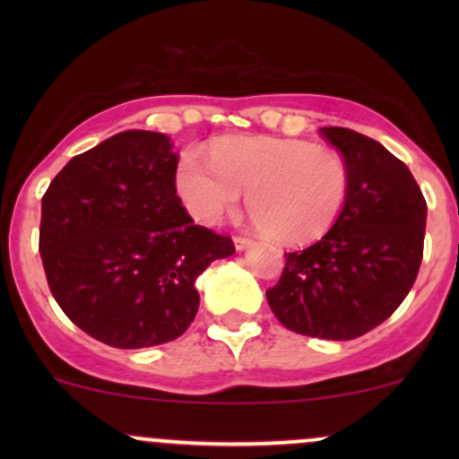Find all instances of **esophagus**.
Instances as JSON below:
<instances>
[{
    "instance_id": "obj_1",
    "label": "esophagus",
    "mask_w": 459,
    "mask_h": 459,
    "mask_svg": "<svg viewBox=\"0 0 459 459\" xmlns=\"http://www.w3.org/2000/svg\"><path fill=\"white\" fill-rule=\"evenodd\" d=\"M252 244H255V241L247 239V237H235V250L237 252L247 250V247H252Z\"/></svg>"
}]
</instances>
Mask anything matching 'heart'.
I'll list each match as a JSON object with an SVG mask.
<instances>
[{
    "label": "heart",
    "instance_id": "1",
    "mask_svg": "<svg viewBox=\"0 0 459 459\" xmlns=\"http://www.w3.org/2000/svg\"><path fill=\"white\" fill-rule=\"evenodd\" d=\"M347 189L343 157L304 140H224L212 149V163L187 152L177 168V192L198 222H220L246 192L255 224L287 244L330 230L343 212Z\"/></svg>",
    "mask_w": 459,
    "mask_h": 459
}]
</instances>
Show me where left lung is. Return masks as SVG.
<instances>
[{"label": "left lung", "instance_id": "left-lung-1", "mask_svg": "<svg viewBox=\"0 0 459 459\" xmlns=\"http://www.w3.org/2000/svg\"><path fill=\"white\" fill-rule=\"evenodd\" d=\"M319 131L347 163L343 212L313 246L284 252L281 281L265 296L284 328L350 341L391 317L412 289L428 204L408 166L380 142L345 127Z\"/></svg>", "mask_w": 459, "mask_h": 459}]
</instances>
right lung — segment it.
Segmentation results:
<instances>
[{"mask_svg":"<svg viewBox=\"0 0 459 459\" xmlns=\"http://www.w3.org/2000/svg\"><path fill=\"white\" fill-rule=\"evenodd\" d=\"M172 142L131 129L73 157L43 196L40 256L56 302L118 350L175 341L198 313L196 278L235 252L177 196Z\"/></svg>","mask_w":459,"mask_h":459,"instance_id":"1","label":"right lung"}]
</instances>
